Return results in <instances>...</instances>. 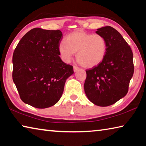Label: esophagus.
<instances>
[{
  "instance_id": "34e87169",
  "label": "esophagus",
  "mask_w": 146,
  "mask_h": 146,
  "mask_svg": "<svg viewBox=\"0 0 146 146\" xmlns=\"http://www.w3.org/2000/svg\"><path fill=\"white\" fill-rule=\"evenodd\" d=\"M79 68L78 67H77V66H73V71H74V72H76V71H77L78 70H79Z\"/></svg>"
}]
</instances>
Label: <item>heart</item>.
Instances as JSON below:
<instances>
[{"label":"heart","mask_w":146,"mask_h":146,"mask_svg":"<svg viewBox=\"0 0 146 146\" xmlns=\"http://www.w3.org/2000/svg\"><path fill=\"white\" fill-rule=\"evenodd\" d=\"M106 50V42L102 36L82 31L69 34L66 38V43L62 42L58 46L59 55L64 62H70L74 53H76V60L83 67L88 68L102 62Z\"/></svg>","instance_id":"1"}]
</instances>
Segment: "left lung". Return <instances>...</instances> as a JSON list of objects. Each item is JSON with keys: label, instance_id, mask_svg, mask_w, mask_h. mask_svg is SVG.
Instances as JSON below:
<instances>
[{"label": "left lung", "instance_id": "left-lung-1", "mask_svg": "<svg viewBox=\"0 0 146 146\" xmlns=\"http://www.w3.org/2000/svg\"><path fill=\"white\" fill-rule=\"evenodd\" d=\"M96 33L105 38L107 50L102 62L86 70L84 91L94 104L106 107L127 93L134 73L133 52L121 34L112 27L98 28Z\"/></svg>", "mask_w": 146, "mask_h": 146}]
</instances>
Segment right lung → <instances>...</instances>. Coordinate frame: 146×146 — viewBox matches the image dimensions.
Returning a JSON list of instances; mask_svg holds the SVG:
<instances>
[{"instance_id": "1", "label": "right lung", "mask_w": 146, "mask_h": 146, "mask_svg": "<svg viewBox=\"0 0 146 146\" xmlns=\"http://www.w3.org/2000/svg\"><path fill=\"white\" fill-rule=\"evenodd\" d=\"M60 30L33 28L19 41L13 55V80L20 97L34 108L53 106L62 97L73 68L61 60Z\"/></svg>"}]
</instances>
